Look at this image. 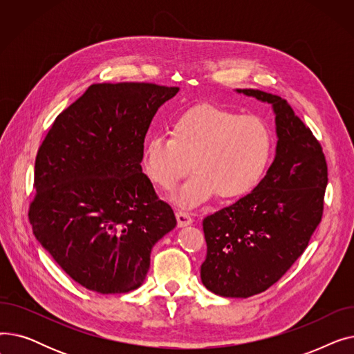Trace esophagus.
<instances>
[{"label":"esophagus","instance_id":"34e87169","mask_svg":"<svg viewBox=\"0 0 354 354\" xmlns=\"http://www.w3.org/2000/svg\"><path fill=\"white\" fill-rule=\"evenodd\" d=\"M176 219H178V227H188L192 224L191 215L185 211H176Z\"/></svg>","mask_w":354,"mask_h":354}]
</instances>
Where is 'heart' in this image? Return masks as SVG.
Wrapping results in <instances>:
<instances>
[{
    "mask_svg": "<svg viewBox=\"0 0 354 354\" xmlns=\"http://www.w3.org/2000/svg\"><path fill=\"white\" fill-rule=\"evenodd\" d=\"M169 136L145 142L142 166L163 191L174 189L192 167L195 174L172 195L187 208L215 195L227 201L248 195L272 156V133L263 119L209 103L180 111L169 124Z\"/></svg>",
    "mask_w": 354,
    "mask_h": 354,
    "instance_id": "b5f03b06",
    "label": "heart"
}]
</instances>
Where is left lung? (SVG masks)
<instances>
[{
    "label": "left lung",
    "instance_id": "left-lung-1",
    "mask_svg": "<svg viewBox=\"0 0 354 354\" xmlns=\"http://www.w3.org/2000/svg\"><path fill=\"white\" fill-rule=\"evenodd\" d=\"M235 91L272 106L275 158L251 194L203 219L201 280L218 295L247 299L280 280L304 252L322 221L328 178L322 145L287 100Z\"/></svg>",
    "mask_w": 354,
    "mask_h": 354
}]
</instances>
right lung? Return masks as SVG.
Listing matches in <instances>:
<instances>
[{
	"mask_svg": "<svg viewBox=\"0 0 354 354\" xmlns=\"http://www.w3.org/2000/svg\"><path fill=\"white\" fill-rule=\"evenodd\" d=\"M178 91L153 83L91 84L54 120L39 149L32 232L87 290L140 287L153 245L176 227L140 162L155 113Z\"/></svg>",
	"mask_w": 354,
	"mask_h": 354,
	"instance_id": "add662e5",
	"label": "right lung"
}]
</instances>
